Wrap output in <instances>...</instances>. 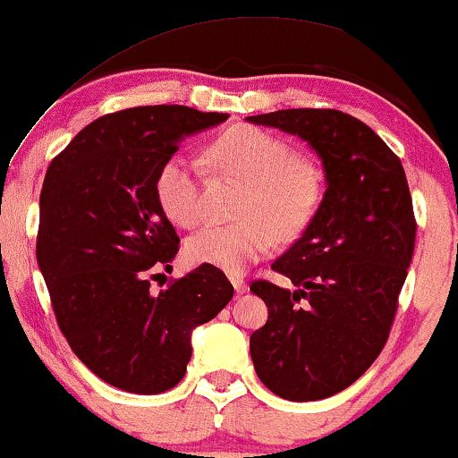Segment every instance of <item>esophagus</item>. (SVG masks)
I'll use <instances>...</instances> for the list:
<instances>
[{
	"mask_svg": "<svg viewBox=\"0 0 458 458\" xmlns=\"http://www.w3.org/2000/svg\"><path fill=\"white\" fill-rule=\"evenodd\" d=\"M229 281H231V284H233L235 293H240V295H242V293L246 292V278L242 276V274H231Z\"/></svg>",
	"mask_w": 458,
	"mask_h": 458,
	"instance_id": "1",
	"label": "esophagus"
}]
</instances>
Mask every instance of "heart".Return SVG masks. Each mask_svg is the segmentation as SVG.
Masks as SVG:
<instances>
[{"label":"heart","instance_id":"heart-1","mask_svg":"<svg viewBox=\"0 0 458 458\" xmlns=\"http://www.w3.org/2000/svg\"><path fill=\"white\" fill-rule=\"evenodd\" d=\"M208 163L246 184L235 223L206 225L186 240L191 266L240 274L261 259L274 240H293L309 227L321 201V177L313 165L293 158L283 139L252 126L229 128L206 149ZM154 192L165 216L192 227L203 216L201 171L195 160L174 154L160 165Z\"/></svg>","mask_w":458,"mask_h":458}]
</instances>
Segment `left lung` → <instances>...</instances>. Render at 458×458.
I'll list each match as a JSON object with an SVG mask.
<instances>
[{"label":"left lung","mask_w":458,"mask_h":458,"mask_svg":"<svg viewBox=\"0 0 458 458\" xmlns=\"http://www.w3.org/2000/svg\"><path fill=\"white\" fill-rule=\"evenodd\" d=\"M246 120L298 134L324 163L315 218L272 263L295 289L250 284L267 306L250 358L281 399H327L362 377L390 336L416 244L410 186L399 156L347 113L284 109Z\"/></svg>","instance_id":"1"}]
</instances>
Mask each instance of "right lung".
<instances>
[{"label": "right lung", "instance_id": "right-lung-1", "mask_svg": "<svg viewBox=\"0 0 458 458\" xmlns=\"http://www.w3.org/2000/svg\"><path fill=\"white\" fill-rule=\"evenodd\" d=\"M227 117L180 105L109 113L48 165L38 266L70 349L115 388L160 394L180 384L191 332L233 298V284L212 266H199L160 293L149 289L156 270H169L180 250L154 177L182 139Z\"/></svg>", "mask_w": 458, "mask_h": 458}]
</instances>
